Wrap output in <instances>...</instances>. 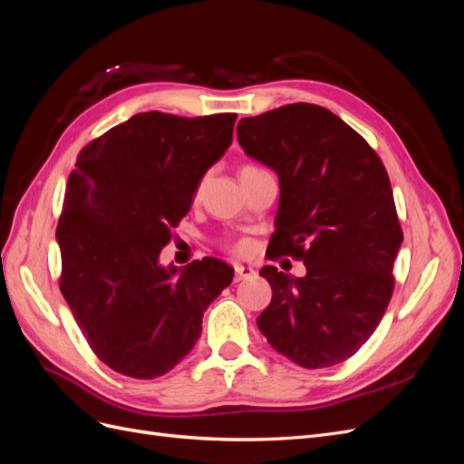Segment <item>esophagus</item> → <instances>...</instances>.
<instances>
[{
    "instance_id": "obj_1",
    "label": "esophagus",
    "mask_w": 464,
    "mask_h": 464,
    "mask_svg": "<svg viewBox=\"0 0 464 464\" xmlns=\"http://www.w3.org/2000/svg\"><path fill=\"white\" fill-rule=\"evenodd\" d=\"M251 276H256V271L251 266H244V265H234V278L236 280H247Z\"/></svg>"
}]
</instances>
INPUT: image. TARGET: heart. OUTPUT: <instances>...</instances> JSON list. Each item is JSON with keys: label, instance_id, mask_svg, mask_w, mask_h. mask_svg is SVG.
<instances>
[{"label": "heart", "instance_id": "b5f03b06", "mask_svg": "<svg viewBox=\"0 0 464 464\" xmlns=\"http://www.w3.org/2000/svg\"><path fill=\"white\" fill-rule=\"evenodd\" d=\"M256 170H259V168H256V166H242V170H240V176H244V174H249V172H256ZM199 188H201V184H199ZM199 188H198V191H199ZM232 251H236V254H246L247 251V244L246 242H236L234 246H232Z\"/></svg>", "mask_w": 464, "mask_h": 464}]
</instances>
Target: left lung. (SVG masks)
Returning a JSON list of instances; mask_svg holds the SVG:
<instances>
[{
    "mask_svg": "<svg viewBox=\"0 0 464 464\" xmlns=\"http://www.w3.org/2000/svg\"><path fill=\"white\" fill-rule=\"evenodd\" d=\"M236 131L244 152L278 174L271 259L305 265V276L271 265L259 271L273 298L257 327L302 368L341 363L370 339L395 288L402 230L385 166L366 139L317 104L244 118Z\"/></svg>",
    "mask_w": 464,
    "mask_h": 464,
    "instance_id": "obj_1",
    "label": "left lung"
}]
</instances>
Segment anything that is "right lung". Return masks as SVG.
Masks as SVG:
<instances>
[{"label":"right lung","instance_id":"add662e5","mask_svg":"<svg viewBox=\"0 0 464 464\" xmlns=\"http://www.w3.org/2000/svg\"><path fill=\"white\" fill-rule=\"evenodd\" d=\"M236 114L143 111L79 152L58 222L60 290L92 353L114 372H170L201 336L234 269L205 257L159 263L201 178L232 143Z\"/></svg>","mask_w":464,"mask_h":464}]
</instances>
